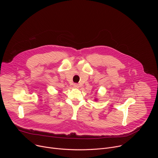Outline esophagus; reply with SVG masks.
Segmentation results:
<instances>
[{
	"instance_id": "obj_1",
	"label": "esophagus",
	"mask_w": 158,
	"mask_h": 158,
	"mask_svg": "<svg viewBox=\"0 0 158 158\" xmlns=\"http://www.w3.org/2000/svg\"><path fill=\"white\" fill-rule=\"evenodd\" d=\"M74 88H79V85L78 84H76V83H75V84H74Z\"/></svg>"
}]
</instances>
